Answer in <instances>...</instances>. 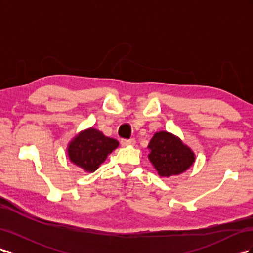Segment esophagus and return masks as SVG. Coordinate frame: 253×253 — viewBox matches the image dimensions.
I'll use <instances>...</instances> for the list:
<instances>
[{"mask_svg": "<svg viewBox=\"0 0 253 253\" xmlns=\"http://www.w3.org/2000/svg\"><path fill=\"white\" fill-rule=\"evenodd\" d=\"M136 143L134 138L131 139H122L121 140V145L122 147H128V145H134Z\"/></svg>", "mask_w": 253, "mask_h": 253, "instance_id": "obj_1", "label": "esophagus"}]
</instances>
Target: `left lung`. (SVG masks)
<instances>
[{
    "label": "left lung",
    "mask_w": 253,
    "mask_h": 253,
    "mask_svg": "<svg viewBox=\"0 0 253 253\" xmlns=\"http://www.w3.org/2000/svg\"><path fill=\"white\" fill-rule=\"evenodd\" d=\"M148 148L149 158L162 177H170L188 170L195 160L194 153L178 137L168 132L155 133Z\"/></svg>",
    "instance_id": "left-lung-1"
}]
</instances>
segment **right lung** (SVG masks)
Segmentation results:
<instances>
[{
    "instance_id": "add662e5",
    "label": "right lung",
    "mask_w": 253,
    "mask_h": 253,
    "mask_svg": "<svg viewBox=\"0 0 253 253\" xmlns=\"http://www.w3.org/2000/svg\"><path fill=\"white\" fill-rule=\"evenodd\" d=\"M118 145L116 139L90 127L75 137L68 145L67 153L73 164L86 172H94Z\"/></svg>"
}]
</instances>
